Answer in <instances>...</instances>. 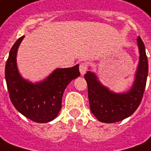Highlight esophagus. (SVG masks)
<instances>
[{
    "mask_svg": "<svg viewBox=\"0 0 151 151\" xmlns=\"http://www.w3.org/2000/svg\"><path fill=\"white\" fill-rule=\"evenodd\" d=\"M87 70H88V65H87L86 62L81 63V65H80V71H81V74L82 76H84L86 73Z\"/></svg>",
    "mask_w": 151,
    "mask_h": 151,
    "instance_id": "1",
    "label": "esophagus"
}]
</instances>
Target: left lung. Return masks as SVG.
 <instances>
[{
	"instance_id": "1",
	"label": "left lung",
	"mask_w": 151,
	"mask_h": 151,
	"mask_svg": "<svg viewBox=\"0 0 151 151\" xmlns=\"http://www.w3.org/2000/svg\"><path fill=\"white\" fill-rule=\"evenodd\" d=\"M137 43L140 52L139 65L129 91L114 93L103 86L94 73L87 71L85 75L90 110L99 122L112 123L122 121L130 117L141 104L148 76V60L144 42L140 37L137 38Z\"/></svg>"
}]
</instances>
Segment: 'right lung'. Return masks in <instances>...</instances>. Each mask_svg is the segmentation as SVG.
I'll use <instances>...</instances> for the list:
<instances>
[{"instance_id": "add662e5", "label": "right lung", "mask_w": 151, "mask_h": 151, "mask_svg": "<svg viewBox=\"0 0 151 151\" xmlns=\"http://www.w3.org/2000/svg\"><path fill=\"white\" fill-rule=\"evenodd\" d=\"M22 36L11 47L5 70L10 101L24 117L35 122L53 120L62 109L64 90L72 80L81 76L79 65L70 68L56 69L43 81L36 84L23 79L16 64V54Z\"/></svg>"}]
</instances>
